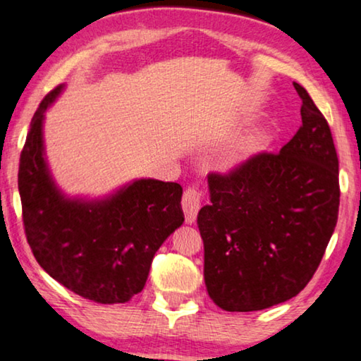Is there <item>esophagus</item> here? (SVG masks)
I'll use <instances>...</instances> for the list:
<instances>
[{"label": "esophagus", "mask_w": 361, "mask_h": 361, "mask_svg": "<svg viewBox=\"0 0 361 361\" xmlns=\"http://www.w3.org/2000/svg\"><path fill=\"white\" fill-rule=\"evenodd\" d=\"M202 205V192L197 187H189L182 195V210H184L185 221L193 223L197 219V213Z\"/></svg>", "instance_id": "1"}]
</instances>
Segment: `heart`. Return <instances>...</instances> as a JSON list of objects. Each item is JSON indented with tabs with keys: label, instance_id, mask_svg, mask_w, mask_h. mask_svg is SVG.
Segmentation results:
<instances>
[{
	"label": "heart",
	"instance_id": "b5f03b06",
	"mask_svg": "<svg viewBox=\"0 0 361 361\" xmlns=\"http://www.w3.org/2000/svg\"><path fill=\"white\" fill-rule=\"evenodd\" d=\"M262 143V135H249L233 146L228 154V166H238L244 163L249 156H252Z\"/></svg>",
	"mask_w": 361,
	"mask_h": 361
}]
</instances>
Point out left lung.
<instances>
[{
  "label": "left lung",
  "mask_w": 361,
  "mask_h": 361,
  "mask_svg": "<svg viewBox=\"0 0 361 361\" xmlns=\"http://www.w3.org/2000/svg\"><path fill=\"white\" fill-rule=\"evenodd\" d=\"M301 127L280 153H259L208 174L210 205L197 224L207 291L224 311H260L296 296L336 229L338 158L327 120L305 87Z\"/></svg>",
  "instance_id": "obj_1"
}]
</instances>
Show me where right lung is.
<instances>
[{
	"label": "right lung",
	"instance_id": "obj_1",
	"mask_svg": "<svg viewBox=\"0 0 361 361\" xmlns=\"http://www.w3.org/2000/svg\"><path fill=\"white\" fill-rule=\"evenodd\" d=\"M34 114L20 153L18 185L27 243L39 265L86 300L114 305L143 290L156 250L184 221L177 182L138 179L104 200L65 197L44 158V114Z\"/></svg>",
	"mask_w": 361,
	"mask_h": 361
}]
</instances>
